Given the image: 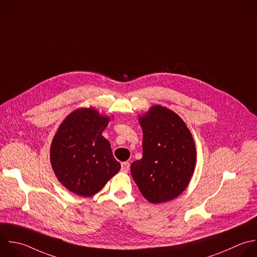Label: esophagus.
Wrapping results in <instances>:
<instances>
[{
	"instance_id": "obj_1",
	"label": "esophagus",
	"mask_w": 257,
	"mask_h": 257,
	"mask_svg": "<svg viewBox=\"0 0 257 257\" xmlns=\"http://www.w3.org/2000/svg\"><path fill=\"white\" fill-rule=\"evenodd\" d=\"M130 170V163L128 162H123L121 163V171L123 173H126Z\"/></svg>"
}]
</instances>
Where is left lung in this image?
Returning a JSON list of instances; mask_svg holds the SVG:
<instances>
[{"label": "left lung", "instance_id": "left-lung-1", "mask_svg": "<svg viewBox=\"0 0 257 257\" xmlns=\"http://www.w3.org/2000/svg\"><path fill=\"white\" fill-rule=\"evenodd\" d=\"M139 119L144 133L143 158L132 164V176L149 202L173 200L186 189L194 172L192 135L178 114L160 105Z\"/></svg>", "mask_w": 257, "mask_h": 257}]
</instances>
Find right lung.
Here are the masks:
<instances>
[{
	"label": "right lung",
	"mask_w": 257,
	"mask_h": 257,
	"mask_svg": "<svg viewBox=\"0 0 257 257\" xmlns=\"http://www.w3.org/2000/svg\"><path fill=\"white\" fill-rule=\"evenodd\" d=\"M108 121L93 108L77 109L63 120L53 139L52 169L62 185L78 196L94 195L120 170L110 144L101 136Z\"/></svg>",
	"instance_id": "1"
}]
</instances>
